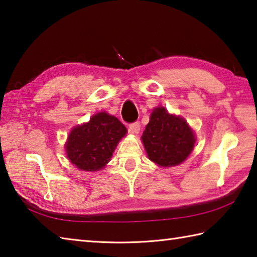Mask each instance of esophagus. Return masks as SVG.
<instances>
[{"instance_id": "esophagus-1", "label": "esophagus", "mask_w": 257, "mask_h": 257, "mask_svg": "<svg viewBox=\"0 0 257 257\" xmlns=\"http://www.w3.org/2000/svg\"><path fill=\"white\" fill-rule=\"evenodd\" d=\"M139 130H141V124H139L138 121L129 124V132L132 134H138Z\"/></svg>"}]
</instances>
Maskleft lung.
I'll use <instances>...</instances> for the list:
<instances>
[{"label": "left lung", "instance_id": "8db88e82", "mask_svg": "<svg viewBox=\"0 0 257 257\" xmlns=\"http://www.w3.org/2000/svg\"><path fill=\"white\" fill-rule=\"evenodd\" d=\"M149 160L161 166H175L192 152L195 138L186 121L165 108L154 109L142 136Z\"/></svg>", "mask_w": 257, "mask_h": 257}]
</instances>
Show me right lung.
<instances>
[{
    "label": "right lung",
    "mask_w": 257,
    "mask_h": 257,
    "mask_svg": "<svg viewBox=\"0 0 257 257\" xmlns=\"http://www.w3.org/2000/svg\"><path fill=\"white\" fill-rule=\"evenodd\" d=\"M127 129L113 115L94 114L87 123L77 125L66 143L67 157L77 169L94 172L103 169Z\"/></svg>",
    "instance_id": "right-lung-1"
}]
</instances>
